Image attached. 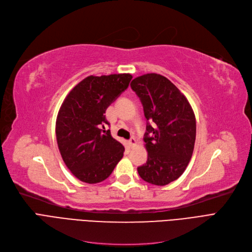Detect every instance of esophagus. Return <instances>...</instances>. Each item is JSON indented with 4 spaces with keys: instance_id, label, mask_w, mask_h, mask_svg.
I'll list each match as a JSON object with an SVG mask.
<instances>
[{
    "instance_id": "34e87169",
    "label": "esophagus",
    "mask_w": 252,
    "mask_h": 252,
    "mask_svg": "<svg viewBox=\"0 0 252 252\" xmlns=\"http://www.w3.org/2000/svg\"><path fill=\"white\" fill-rule=\"evenodd\" d=\"M129 145L130 146H131V147H133V146H135L136 145V140H135V137H131V138H130V140H129Z\"/></svg>"
}]
</instances>
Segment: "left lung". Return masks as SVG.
I'll return each mask as SVG.
<instances>
[{"instance_id": "1", "label": "left lung", "mask_w": 252, "mask_h": 252, "mask_svg": "<svg viewBox=\"0 0 252 252\" xmlns=\"http://www.w3.org/2000/svg\"><path fill=\"white\" fill-rule=\"evenodd\" d=\"M140 98L147 121L144 142L148 158L137 168L142 179L166 186L182 175L194 151L196 119L192 106L168 78L159 74L136 77L130 83Z\"/></svg>"}]
</instances>
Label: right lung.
Returning <instances> with one entry per match:
<instances>
[{"label":"right lung","instance_id":"obj_1","mask_svg":"<svg viewBox=\"0 0 252 252\" xmlns=\"http://www.w3.org/2000/svg\"><path fill=\"white\" fill-rule=\"evenodd\" d=\"M130 74L89 76L68 93L56 119L58 149L65 166L86 184L105 180L125 148L110 134L105 111L129 85Z\"/></svg>","mask_w":252,"mask_h":252}]
</instances>
